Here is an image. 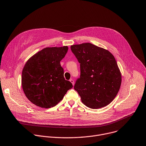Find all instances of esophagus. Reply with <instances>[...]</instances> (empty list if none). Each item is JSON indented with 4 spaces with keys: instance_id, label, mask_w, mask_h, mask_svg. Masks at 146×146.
I'll return each instance as SVG.
<instances>
[{
    "instance_id": "1",
    "label": "esophagus",
    "mask_w": 146,
    "mask_h": 146,
    "mask_svg": "<svg viewBox=\"0 0 146 146\" xmlns=\"http://www.w3.org/2000/svg\"><path fill=\"white\" fill-rule=\"evenodd\" d=\"M70 81L71 83L73 84V85H74V80H73V79H70Z\"/></svg>"
}]
</instances>
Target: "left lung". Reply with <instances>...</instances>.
Instances as JSON below:
<instances>
[{
    "instance_id": "8db88e82",
    "label": "left lung",
    "mask_w": 146,
    "mask_h": 146,
    "mask_svg": "<svg viewBox=\"0 0 146 146\" xmlns=\"http://www.w3.org/2000/svg\"><path fill=\"white\" fill-rule=\"evenodd\" d=\"M70 48L80 64V76L74 88L82 102L92 109L110 104L121 82V75L114 56L90 43L74 44Z\"/></svg>"
}]
</instances>
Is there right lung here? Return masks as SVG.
Masks as SVG:
<instances>
[{"mask_svg": "<svg viewBox=\"0 0 146 146\" xmlns=\"http://www.w3.org/2000/svg\"><path fill=\"white\" fill-rule=\"evenodd\" d=\"M68 50V46L46 47L26 63L22 75V88L27 98L36 106L54 107L73 88L72 84L65 79L60 65Z\"/></svg>", "mask_w": 146, "mask_h": 146, "instance_id": "1", "label": "right lung"}]
</instances>
